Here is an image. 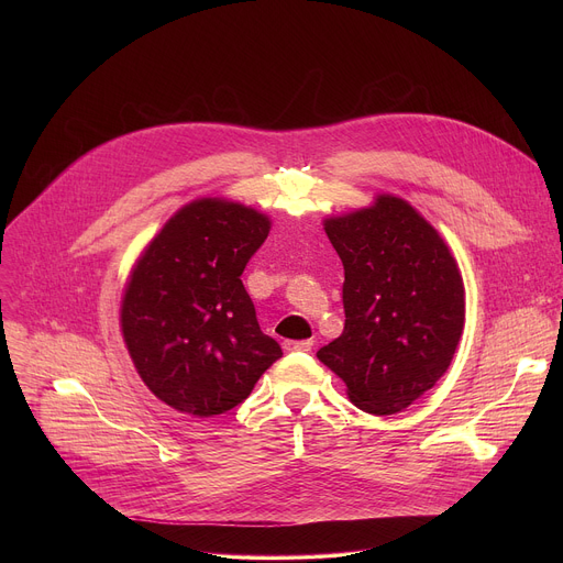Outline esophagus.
<instances>
[{
    "mask_svg": "<svg viewBox=\"0 0 563 563\" xmlns=\"http://www.w3.org/2000/svg\"><path fill=\"white\" fill-rule=\"evenodd\" d=\"M283 347H285L287 352H311L313 341H311V339H305V341H285Z\"/></svg>",
    "mask_w": 563,
    "mask_h": 563,
    "instance_id": "34e87169",
    "label": "esophagus"
}]
</instances>
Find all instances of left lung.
I'll return each mask as SVG.
<instances>
[{
	"mask_svg": "<svg viewBox=\"0 0 563 563\" xmlns=\"http://www.w3.org/2000/svg\"><path fill=\"white\" fill-rule=\"evenodd\" d=\"M325 231L343 261L345 330L316 356L369 415L412 406L445 374L459 345L465 302L456 263L406 200L330 218Z\"/></svg>",
	"mask_w": 563,
	"mask_h": 563,
	"instance_id": "8db88e82",
	"label": "left lung"
}]
</instances>
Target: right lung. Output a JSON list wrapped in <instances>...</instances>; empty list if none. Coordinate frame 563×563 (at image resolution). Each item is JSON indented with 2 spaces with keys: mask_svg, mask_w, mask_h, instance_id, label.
<instances>
[{
  "mask_svg": "<svg viewBox=\"0 0 563 563\" xmlns=\"http://www.w3.org/2000/svg\"><path fill=\"white\" fill-rule=\"evenodd\" d=\"M269 233L243 205L196 200L159 231L131 272L122 332L146 387L167 406L222 415L283 356L240 280Z\"/></svg>",
  "mask_w": 563,
  "mask_h": 563,
  "instance_id": "right-lung-1",
  "label": "right lung"
}]
</instances>
